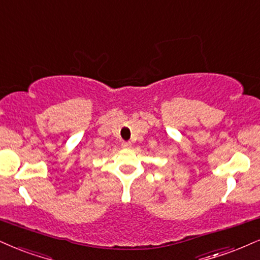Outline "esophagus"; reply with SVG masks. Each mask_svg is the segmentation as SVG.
I'll list each match as a JSON object with an SVG mask.
<instances>
[{
	"mask_svg": "<svg viewBox=\"0 0 260 260\" xmlns=\"http://www.w3.org/2000/svg\"><path fill=\"white\" fill-rule=\"evenodd\" d=\"M121 147H123V148H130L131 143L130 142H123V143H121Z\"/></svg>",
	"mask_w": 260,
	"mask_h": 260,
	"instance_id": "1",
	"label": "esophagus"
}]
</instances>
